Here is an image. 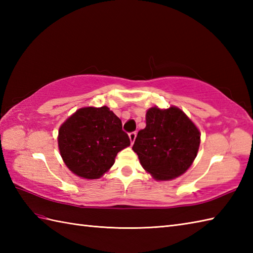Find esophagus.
<instances>
[{
	"mask_svg": "<svg viewBox=\"0 0 253 253\" xmlns=\"http://www.w3.org/2000/svg\"><path fill=\"white\" fill-rule=\"evenodd\" d=\"M136 136H137L136 131H132V132H130V133H129V140H130V143H131V144H132L133 142H135Z\"/></svg>",
	"mask_w": 253,
	"mask_h": 253,
	"instance_id": "esophagus-1",
	"label": "esophagus"
}]
</instances>
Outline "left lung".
<instances>
[{
	"label": "left lung",
	"mask_w": 253,
	"mask_h": 253,
	"mask_svg": "<svg viewBox=\"0 0 253 253\" xmlns=\"http://www.w3.org/2000/svg\"><path fill=\"white\" fill-rule=\"evenodd\" d=\"M146 124L132 146L144 170L162 181L186 173L200 146L195 123L176 106H153L147 111Z\"/></svg>",
	"instance_id": "obj_1"
}]
</instances>
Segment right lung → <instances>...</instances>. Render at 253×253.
<instances>
[{
  "label": "right lung",
  "instance_id": "obj_1",
  "mask_svg": "<svg viewBox=\"0 0 253 253\" xmlns=\"http://www.w3.org/2000/svg\"><path fill=\"white\" fill-rule=\"evenodd\" d=\"M57 142L64 163L84 179L103 176L117 153L130 146L122 121L107 106L77 110L61 125Z\"/></svg>",
  "mask_w": 253,
  "mask_h": 253
}]
</instances>
